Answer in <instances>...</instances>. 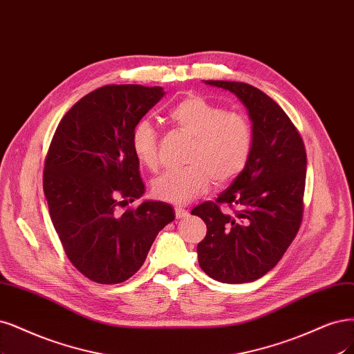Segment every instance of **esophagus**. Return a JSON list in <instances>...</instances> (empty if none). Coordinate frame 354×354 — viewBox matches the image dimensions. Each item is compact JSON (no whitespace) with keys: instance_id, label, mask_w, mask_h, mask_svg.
Segmentation results:
<instances>
[{"instance_id":"1","label":"esophagus","mask_w":354,"mask_h":354,"mask_svg":"<svg viewBox=\"0 0 354 354\" xmlns=\"http://www.w3.org/2000/svg\"><path fill=\"white\" fill-rule=\"evenodd\" d=\"M174 211H176V218H178V219L187 216V211L183 208V206H176Z\"/></svg>"}]
</instances>
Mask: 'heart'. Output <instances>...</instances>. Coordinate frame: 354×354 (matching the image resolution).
I'll use <instances>...</instances> for the list:
<instances>
[{
  "mask_svg": "<svg viewBox=\"0 0 354 354\" xmlns=\"http://www.w3.org/2000/svg\"><path fill=\"white\" fill-rule=\"evenodd\" d=\"M171 123L192 138L186 167L168 169L152 183L153 196L171 203H187L206 192L214 180L225 185L246 168L253 151V126L248 115L187 96L168 113ZM136 160L146 168L158 167V133L148 120H139L130 133Z\"/></svg>",
  "mask_w": 354,
  "mask_h": 354,
  "instance_id": "1",
  "label": "heart"
}]
</instances>
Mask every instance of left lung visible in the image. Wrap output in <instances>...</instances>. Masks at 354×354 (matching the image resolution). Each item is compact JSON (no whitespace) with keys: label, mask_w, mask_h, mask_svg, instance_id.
<instances>
[{"label":"left lung","mask_w":354,"mask_h":354,"mask_svg":"<svg viewBox=\"0 0 354 354\" xmlns=\"http://www.w3.org/2000/svg\"><path fill=\"white\" fill-rule=\"evenodd\" d=\"M246 105L253 151L246 168L215 202L192 209L206 224L198 261L206 275L227 284L252 283L283 258L303 218L306 149L290 117L270 96L241 82L205 80ZM225 204L231 213L221 211Z\"/></svg>","instance_id":"left-lung-1"}]
</instances>
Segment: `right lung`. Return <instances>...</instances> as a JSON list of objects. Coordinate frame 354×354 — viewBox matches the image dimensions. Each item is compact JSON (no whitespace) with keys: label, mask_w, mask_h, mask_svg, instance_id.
Instances as JSON below:
<instances>
[{"label":"right lung","mask_w":354,"mask_h":354,"mask_svg":"<svg viewBox=\"0 0 354 354\" xmlns=\"http://www.w3.org/2000/svg\"><path fill=\"white\" fill-rule=\"evenodd\" d=\"M164 96L161 86L106 84L73 105L48 148L44 193L70 262L98 284L124 283L143 265L171 205L139 199L145 185L130 146L133 126Z\"/></svg>","instance_id":"1"}]
</instances>
